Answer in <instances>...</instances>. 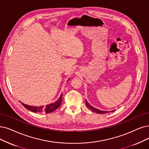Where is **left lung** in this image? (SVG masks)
<instances>
[{
    "label": "left lung",
    "mask_w": 149,
    "mask_h": 149,
    "mask_svg": "<svg viewBox=\"0 0 149 149\" xmlns=\"http://www.w3.org/2000/svg\"><path fill=\"white\" fill-rule=\"evenodd\" d=\"M86 106L88 107V108L90 109L91 111H93V112H97V113H98V114H105V113H107L108 112V111H101V110H99V109H96V108H93V107H92L90 104H89L87 102V100H86Z\"/></svg>",
    "instance_id": "1"
}]
</instances>
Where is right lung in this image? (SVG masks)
<instances>
[{
	"mask_svg": "<svg viewBox=\"0 0 149 149\" xmlns=\"http://www.w3.org/2000/svg\"><path fill=\"white\" fill-rule=\"evenodd\" d=\"M69 80V79H68ZM62 101V93L61 94V97L56 101V102L51 103L49 104H47L46 106H29L24 104L21 103V104L25 107V108L33 112H39V113H46V114H48V113L52 112L57 109L59 106H61V103Z\"/></svg>",
	"mask_w": 149,
	"mask_h": 149,
	"instance_id": "1",
	"label": "right lung"
}]
</instances>
